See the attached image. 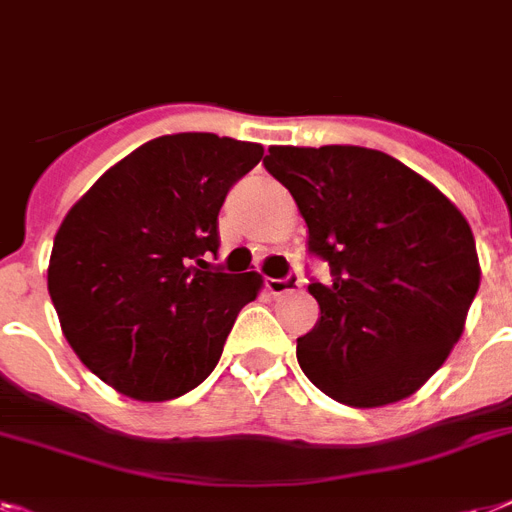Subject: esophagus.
Segmentation results:
<instances>
[{"label": "esophagus", "instance_id": "1", "mask_svg": "<svg viewBox=\"0 0 512 512\" xmlns=\"http://www.w3.org/2000/svg\"><path fill=\"white\" fill-rule=\"evenodd\" d=\"M297 286H299L297 273H289V276H284V278H265V289H268L273 297H281V294H286V292H294Z\"/></svg>", "mask_w": 512, "mask_h": 512}]
</instances>
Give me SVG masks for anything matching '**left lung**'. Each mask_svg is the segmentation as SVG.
Here are the masks:
<instances>
[{"label": "left lung", "mask_w": 512, "mask_h": 512, "mask_svg": "<svg viewBox=\"0 0 512 512\" xmlns=\"http://www.w3.org/2000/svg\"><path fill=\"white\" fill-rule=\"evenodd\" d=\"M270 176L307 223L321 318L297 339L299 368L331 400L381 407L421 389L463 334L479 257L458 207L386 152L352 144L270 147Z\"/></svg>", "instance_id": "1"}]
</instances>
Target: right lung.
<instances>
[{"instance_id": "right-lung-1", "label": "right lung", "mask_w": 512, "mask_h": 512, "mask_svg": "<svg viewBox=\"0 0 512 512\" xmlns=\"http://www.w3.org/2000/svg\"><path fill=\"white\" fill-rule=\"evenodd\" d=\"M263 147L170 134L112 165L62 220L47 286L81 363L141 402L176 400L218 365L257 273H223L218 213Z\"/></svg>"}]
</instances>
